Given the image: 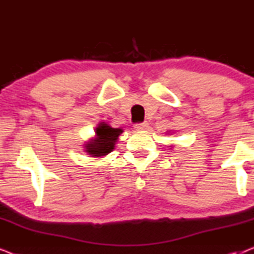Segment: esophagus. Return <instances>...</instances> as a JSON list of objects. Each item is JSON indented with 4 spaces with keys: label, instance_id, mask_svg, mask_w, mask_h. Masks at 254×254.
Returning a JSON list of instances; mask_svg holds the SVG:
<instances>
[{
    "label": "esophagus",
    "instance_id": "obj_1",
    "mask_svg": "<svg viewBox=\"0 0 254 254\" xmlns=\"http://www.w3.org/2000/svg\"><path fill=\"white\" fill-rule=\"evenodd\" d=\"M148 126H149L148 123H145L144 121V123H141V124H135L134 128L136 130H145L148 128Z\"/></svg>",
    "mask_w": 254,
    "mask_h": 254
}]
</instances>
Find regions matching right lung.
Masks as SVG:
<instances>
[{
  "instance_id": "1",
  "label": "right lung",
  "mask_w": 254,
  "mask_h": 254,
  "mask_svg": "<svg viewBox=\"0 0 254 254\" xmlns=\"http://www.w3.org/2000/svg\"><path fill=\"white\" fill-rule=\"evenodd\" d=\"M123 131L121 128L111 127L105 121L99 123L95 129V136L83 145L86 155H90V157H103L109 155L116 148L118 138Z\"/></svg>"
}]
</instances>
